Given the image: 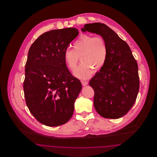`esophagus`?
<instances>
[{
    "label": "esophagus",
    "mask_w": 157,
    "mask_h": 157,
    "mask_svg": "<svg viewBox=\"0 0 157 157\" xmlns=\"http://www.w3.org/2000/svg\"><path fill=\"white\" fill-rule=\"evenodd\" d=\"M81 83H82L83 86H86L88 84V82H86V81H81Z\"/></svg>",
    "instance_id": "1"
}]
</instances>
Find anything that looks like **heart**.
I'll return each mask as SVG.
<instances>
[{
  "instance_id": "b5f03b06",
  "label": "heart",
  "mask_w": 157,
  "mask_h": 157,
  "mask_svg": "<svg viewBox=\"0 0 157 157\" xmlns=\"http://www.w3.org/2000/svg\"><path fill=\"white\" fill-rule=\"evenodd\" d=\"M108 53V46L103 37L82 35L74 43L73 49L65 51L63 57L71 71L77 67L80 57L82 63L74 74L78 78L86 79L92 74L94 68L99 69L103 67Z\"/></svg>"
}]
</instances>
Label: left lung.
Instances as JSON below:
<instances>
[{"label": "left lung", "instance_id": "8db88e82", "mask_svg": "<svg viewBox=\"0 0 157 157\" xmlns=\"http://www.w3.org/2000/svg\"><path fill=\"white\" fill-rule=\"evenodd\" d=\"M81 30L100 35L108 46L104 65L90 81L94 107L104 118H120L132 107L138 94L137 62L127 42L104 23L86 24Z\"/></svg>", "mask_w": 157, "mask_h": 157}]
</instances>
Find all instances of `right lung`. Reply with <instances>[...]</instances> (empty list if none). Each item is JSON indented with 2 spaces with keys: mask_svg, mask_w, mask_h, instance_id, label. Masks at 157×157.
Returning <instances> with one entry per match:
<instances>
[{
  "mask_svg": "<svg viewBox=\"0 0 157 157\" xmlns=\"http://www.w3.org/2000/svg\"><path fill=\"white\" fill-rule=\"evenodd\" d=\"M78 34L73 28L50 30L37 38L29 50L23 82L25 101L30 113L46 126L62 125L71 119L82 90L63 57Z\"/></svg>",
  "mask_w": 157,
  "mask_h": 157,
  "instance_id": "right-lung-1",
  "label": "right lung"
}]
</instances>
